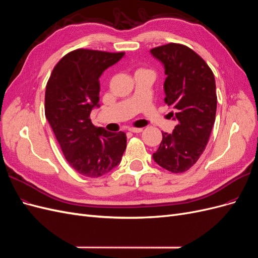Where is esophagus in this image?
Returning a JSON list of instances; mask_svg holds the SVG:
<instances>
[{
    "label": "esophagus",
    "mask_w": 258,
    "mask_h": 258,
    "mask_svg": "<svg viewBox=\"0 0 258 258\" xmlns=\"http://www.w3.org/2000/svg\"><path fill=\"white\" fill-rule=\"evenodd\" d=\"M127 131L132 132V133H141L143 132V128H137V127H128Z\"/></svg>",
    "instance_id": "esophagus-1"
}]
</instances>
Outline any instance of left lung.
<instances>
[{
    "label": "left lung",
    "mask_w": 258,
    "mask_h": 258,
    "mask_svg": "<svg viewBox=\"0 0 258 258\" xmlns=\"http://www.w3.org/2000/svg\"><path fill=\"white\" fill-rule=\"evenodd\" d=\"M150 53L165 70L164 102L177 122L152 157L166 170L179 173L197 162L209 140L217 113L215 79L207 63L192 49L179 44L153 48Z\"/></svg>",
    "instance_id": "8db88e82"
}]
</instances>
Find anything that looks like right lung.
<instances>
[{
  "instance_id": "obj_1",
  "label": "right lung",
  "mask_w": 258,
  "mask_h": 258,
  "mask_svg": "<svg viewBox=\"0 0 258 258\" xmlns=\"http://www.w3.org/2000/svg\"><path fill=\"white\" fill-rule=\"evenodd\" d=\"M124 52L77 49L63 56L46 86L45 114L66 161L82 176L98 178L120 164L126 148L123 132L95 127L91 112L99 107V78Z\"/></svg>"
}]
</instances>
